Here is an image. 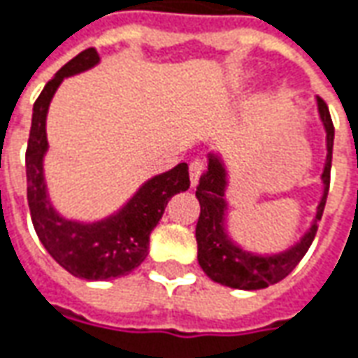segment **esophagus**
Returning <instances> with one entry per match:
<instances>
[{"label": "esophagus", "mask_w": 358, "mask_h": 358, "mask_svg": "<svg viewBox=\"0 0 358 358\" xmlns=\"http://www.w3.org/2000/svg\"><path fill=\"white\" fill-rule=\"evenodd\" d=\"M203 173H204L203 162H199V159L191 162V165H189V175H191V185H193V187L199 183V179H201V175Z\"/></svg>", "instance_id": "esophagus-1"}]
</instances>
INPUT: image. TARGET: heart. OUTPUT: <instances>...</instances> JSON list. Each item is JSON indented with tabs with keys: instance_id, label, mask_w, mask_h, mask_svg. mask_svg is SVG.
<instances>
[{
	"instance_id": "b5f03b06",
	"label": "heart",
	"mask_w": 358,
	"mask_h": 358,
	"mask_svg": "<svg viewBox=\"0 0 358 358\" xmlns=\"http://www.w3.org/2000/svg\"><path fill=\"white\" fill-rule=\"evenodd\" d=\"M243 83H245V78H240V80H238V87H241Z\"/></svg>"
}]
</instances>
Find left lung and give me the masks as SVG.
<instances>
[{"label":"left lung","mask_w":358,"mask_h":358,"mask_svg":"<svg viewBox=\"0 0 358 358\" xmlns=\"http://www.w3.org/2000/svg\"><path fill=\"white\" fill-rule=\"evenodd\" d=\"M317 110L325 127L327 134V159H325L324 173V196L320 201L315 220L312 228L304 234V238L298 241L292 250L285 251L280 255L271 257H257L245 253L240 248H236L228 236L224 234L222 222H224V191H226V171L222 167L220 159L210 155L208 159V171L201 177L196 185V199L201 203V216L196 222V245H199V265L203 271L216 282L226 285L240 290H259L267 288L268 285H275L292 273L310 250L312 241L315 238V231L324 214L327 191H329V177H331V155H334V134L335 128L331 122L329 108L322 97H317Z\"/></svg>","instance_id":"8db88e82"}]
</instances>
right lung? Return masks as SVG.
<instances>
[{"instance_id": "right-lung-1", "label": "right lung", "mask_w": 358, "mask_h": 358, "mask_svg": "<svg viewBox=\"0 0 358 358\" xmlns=\"http://www.w3.org/2000/svg\"><path fill=\"white\" fill-rule=\"evenodd\" d=\"M99 62L95 48L80 52L44 85L34 101L33 124L27 144V201L38 240L46 251L73 277L107 280L124 277L146 259L150 234L162 220L169 199L191 187L189 165L179 164L171 171L150 179L122 210L97 224H78L60 218L46 199L43 157L46 142V113L52 95L64 78L90 70Z\"/></svg>"}]
</instances>
